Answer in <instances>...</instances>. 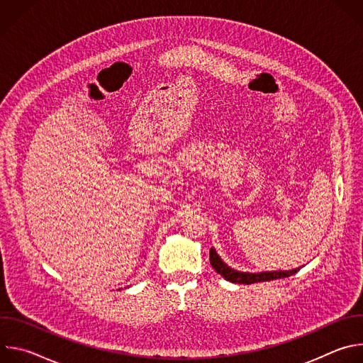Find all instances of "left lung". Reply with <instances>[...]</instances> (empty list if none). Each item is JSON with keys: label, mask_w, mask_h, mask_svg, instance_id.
I'll return each mask as SVG.
<instances>
[{"label": "left lung", "mask_w": 363, "mask_h": 363, "mask_svg": "<svg viewBox=\"0 0 363 363\" xmlns=\"http://www.w3.org/2000/svg\"><path fill=\"white\" fill-rule=\"evenodd\" d=\"M210 263L214 267V270L221 274L225 280L231 283H238V284H251V283H258V281H270V280H277V279H284L290 277L291 274L297 273L298 269L294 270H287V272H263V273H242L237 272L231 267H228L221 258L217 254L216 248L210 250Z\"/></svg>", "instance_id": "1"}]
</instances>
